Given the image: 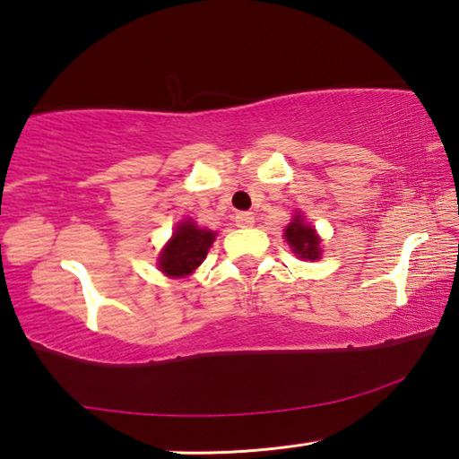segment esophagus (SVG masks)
<instances>
[{
    "label": "esophagus",
    "mask_w": 459,
    "mask_h": 459,
    "mask_svg": "<svg viewBox=\"0 0 459 459\" xmlns=\"http://www.w3.org/2000/svg\"><path fill=\"white\" fill-rule=\"evenodd\" d=\"M235 222H237V227H240V229H248V227H253V224H255V216H253V212H238L235 216Z\"/></svg>",
    "instance_id": "34e87169"
}]
</instances>
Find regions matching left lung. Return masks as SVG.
<instances>
[{
	"mask_svg": "<svg viewBox=\"0 0 459 459\" xmlns=\"http://www.w3.org/2000/svg\"><path fill=\"white\" fill-rule=\"evenodd\" d=\"M285 240L290 243L291 251L299 255L301 259H320V238L316 230L301 221V216H295L293 222L285 229Z\"/></svg>",
	"mask_w": 459,
	"mask_h": 459,
	"instance_id": "left-lung-1",
	"label": "left lung"
}]
</instances>
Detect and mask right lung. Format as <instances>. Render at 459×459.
I'll use <instances>...</instances> for the list:
<instances>
[{
	"label": "right lung",
	"mask_w": 459,
	"mask_h": 459,
	"mask_svg": "<svg viewBox=\"0 0 459 459\" xmlns=\"http://www.w3.org/2000/svg\"><path fill=\"white\" fill-rule=\"evenodd\" d=\"M212 240L214 232L198 229L190 221L178 224L172 240L161 251L158 265L169 277L190 275L206 259V253L211 248Z\"/></svg>",
	"instance_id": "obj_1"
}]
</instances>
